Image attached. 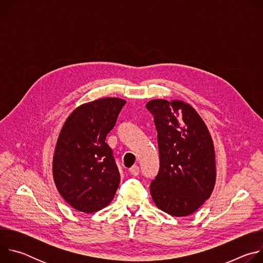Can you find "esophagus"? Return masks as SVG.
<instances>
[{
	"mask_svg": "<svg viewBox=\"0 0 263 263\" xmlns=\"http://www.w3.org/2000/svg\"><path fill=\"white\" fill-rule=\"evenodd\" d=\"M130 174L133 176H137L139 174V166L138 165H133L130 168Z\"/></svg>",
	"mask_w": 263,
	"mask_h": 263,
	"instance_id": "obj_1",
	"label": "esophagus"
}]
</instances>
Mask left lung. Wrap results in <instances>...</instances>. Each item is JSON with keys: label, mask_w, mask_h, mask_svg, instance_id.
<instances>
[{"label": "left lung", "mask_w": 263, "mask_h": 263, "mask_svg": "<svg viewBox=\"0 0 263 263\" xmlns=\"http://www.w3.org/2000/svg\"><path fill=\"white\" fill-rule=\"evenodd\" d=\"M159 148V172L149 185L152 199L173 216L197 211L211 196L215 180V151L210 132L196 109L181 100H152Z\"/></svg>", "instance_id": "left-lung-1"}]
</instances>
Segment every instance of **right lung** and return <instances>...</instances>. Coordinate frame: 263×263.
<instances>
[{
  "label": "right lung",
  "mask_w": 263,
  "mask_h": 263,
  "mask_svg": "<svg viewBox=\"0 0 263 263\" xmlns=\"http://www.w3.org/2000/svg\"><path fill=\"white\" fill-rule=\"evenodd\" d=\"M125 104L120 98L82 104L62 126L53 156V178L57 191L73 209L97 212L116 196L121 176L105 139Z\"/></svg>",
  "instance_id": "right-lung-1"
}]
</instances>
